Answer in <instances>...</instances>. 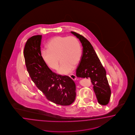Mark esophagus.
<instances>
[{"label":"esophagus","mask_w":135,"mask_h":135,"mask_svg":"<svg viewBox=\"0 0 135 135\" xmlns=\"http://www.w3.org/2000/svg\"><path fill=\"white\" fill-rule=\"evenodd\" d=\"M69 77H70L71 79H73V80H76L77 79V77L74 74H71V75H69Z\"/></svg>","instance_id":"34e87169"}]
</instances>
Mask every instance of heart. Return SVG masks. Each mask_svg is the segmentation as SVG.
<instances>
[{
  "label": "heart",
  "mask_w": 135,
  "mask_h": 135,
  "mask_svg": "<svg viewBox=\"0 0 135 135\" xmlns=\"http://www.w3.org/2000/svg\"><path fill=\"white\" fill-rule=\"evenodd\" d=\"M47 49L41 51V56L45 63L50 69L56 70L59 60L61 65L58 72L66 75L73 70L79 64L82 57V49L76 37L56 36L46 44Z\"/></svg>",
  "instance_id": "obj_1"
}]
</instances>
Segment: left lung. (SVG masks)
<instances>
[{"label":"left lung","instance_id":"obj_1","mask_svg":"<svg viewBox=\"0 0 135 135\" xmlns=\"http://www.w3.org/2000/svg\"><path fill=\"white\" fill-rule=\"evenodd\" d=\"M71 33L79 39L83 46L82 57L76 70V76L90 78L98 103L103 105H107L110 100L111 91L105 69L90 42L76 32Z\"/></svg>","mask_w":135,"mask_h":135}]
</instances>
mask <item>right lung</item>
<instances>
[{"label":"right lung","instance_id":"right-lung-1","mask_svg":"<svg viewBox=\"0 0 135 135\" xmlns=\"http://www.w3.org/2000/svg\"><path fill=\"white\" fill-rule=\"evenodd\" d=\"M41 35H35L27 41L24 47L25 62L33 82L48 100L61 105H69L76 98V85L67 76H61L51 70L43 60L41 52Z\"/></svg>","mask_w":135,"mask_h":135}]
</instances>
